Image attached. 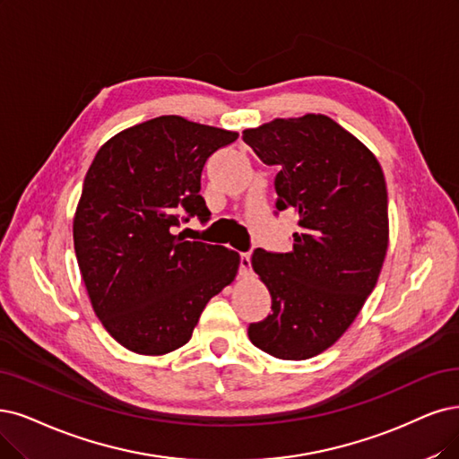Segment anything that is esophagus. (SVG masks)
Wrapping results in <instances>:
<instances>
[{
	"instance_id": "1",
	"label": "esophagus",
	"mask_w": 459,
	"mask_h": 459,
	"mask_svg": "<svg viewBox=\"0 0 459 459\" xmlns=\"http://www.w3.org/2000/svg\"><path fill=\"white\" fill-rule=\"evenodd\" d=\"M251 274V251L240 253V276H249Z\"/></svg>"
}]
</instances>
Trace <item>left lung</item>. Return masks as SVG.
I'll return each mask as SVG.
<instances>
[{
  "mask_svg": "<svg viewBox=\"0 0 459 459\" xmlns=\"http://www.w3.org/2000/svg\"><path fill=\"white\" fill-rule=\"evenodd\" d=\"M242 138L280 169L276 210L299 215L293 251H253L273 314L247 327L249 341L278 359H310L346 333L378 281L389 236L384 172L325 115L274 118Z\"/></svg>",
  "mask_w": 459,
  "mask_h": 459,
  "instance_id": "8db88e82",
  "label": "left lung"
}]
</instances>
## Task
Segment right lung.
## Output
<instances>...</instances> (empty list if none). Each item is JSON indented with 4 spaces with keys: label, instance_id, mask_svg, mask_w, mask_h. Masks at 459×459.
<instances>
[{
    "label": "right lung",
    "instance_id": "right-lung-1",
    "mask_svg": "<svg viewBox=\"0 0 459 459\" xmlns=\"http://www.w3.org/2000/svg\"><path fill=\"white\" fill-rule=\"evenodd\" d=\"M236 138L162 115L118 132L96 152L74 217V246L98 319L126 350L181 348L208 300L236 278L238 253L178 232L191 217L210 221L202 168Z\"/></svg>",
    "mask_w": 459,
    "mask_h": 459
}]
</instances>
